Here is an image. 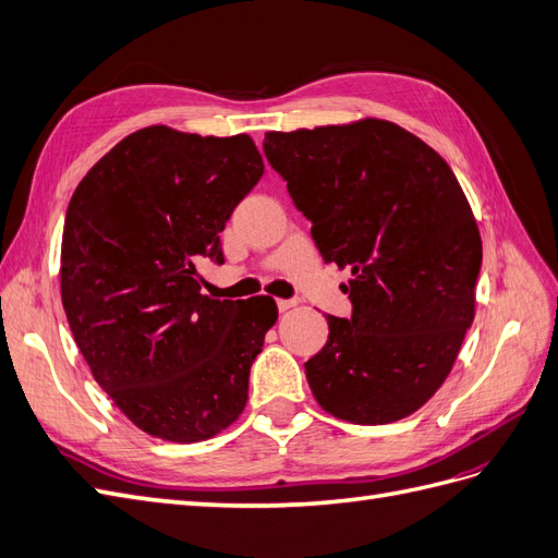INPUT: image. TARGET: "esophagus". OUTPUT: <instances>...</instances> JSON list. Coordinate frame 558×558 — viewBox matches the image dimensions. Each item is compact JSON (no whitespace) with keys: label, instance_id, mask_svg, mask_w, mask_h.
<instances>
[{"label":"esophagus","instance_id":"esophagus-1","mask_svg":"<svg viewBox=\"0 0 558 558\" xmlns=\"http://www.w3.org/2000/svg\"><path fill=\"white\" fill-rule=\"evenodd\" d=\"M298 305V300H277V307H279V312H289V310H293Z\"/></svg>","mask_w":558,"mask_h":558}]
</instances>
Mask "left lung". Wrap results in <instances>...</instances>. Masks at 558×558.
<instances>
[{"label": "left lung", "mask_w": 558, "mask_h": 558, "mask_svg": "<svg viewBox=\"0 0 558 558\" xmlns=\"http://www.w3.org/2000/svg\"><path fill=\"white\" fill-rule=\"evenodd\" d=\"M265 158L351 279V318L305 363L316 402L351 424L410 416L451 373L475 318L482 238L451 167L396 123L267 132Z\"/></svg>", "instance_id": "1"}]
</instances>
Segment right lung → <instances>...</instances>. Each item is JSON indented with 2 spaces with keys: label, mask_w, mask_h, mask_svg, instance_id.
I'll return each mask as SVG.
<instances>
[{
  "label": "right lung",
  "mask_w": 558,
  "mask_h": 558,
  "mask_svg": "<svg viewBox=\"0 0 558 558\" xmlns=\"http://www.w3.org/2000/svg\"><path fill=\"white\" fill-rule=\"evenodd\" d=\"M263 172L248 134L150 125L97 160L66 207L60 293L74 340L116 408L160 440H209L246 408L277 305L202 295L197 267L223 265L218 232Z\"/></svg>",
  "instance_id": "1"
}]
</instances>
